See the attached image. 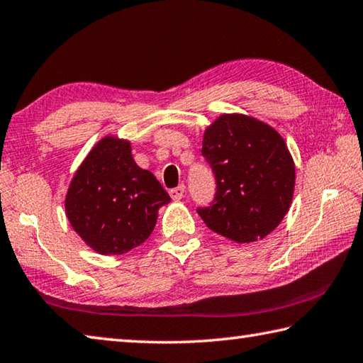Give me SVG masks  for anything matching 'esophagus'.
Here are the masks:
<instances>
[{"label": "esophagus", "mask_w": 363, "mask_h": 363, "mask_svg": "<svg viewBox=\"0 0 363 363\" xmlns=\"http://www.w3.org/2000/svg\"><path fill=\"white\" fill-rule=\"evenodd\" d=\"M184 190H186V187L184 186H179V187H176V189H171L169 190V195H171V199L173 200H181L182 196H184Z\"/></svg>", "instance_id": "obj_1"}]
</instances>
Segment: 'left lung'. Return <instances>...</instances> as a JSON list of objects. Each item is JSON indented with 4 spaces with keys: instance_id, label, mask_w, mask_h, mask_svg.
<instances>
[{
    "instance_id": "left-lung-1",
    "label": "left lung",
    "mask_w": 363,
    "mask_h": 363,
    "mask_svg": "<svg viewBox=\"0 0 363 363\" xmlns=\"http://www.w3.org/2000/svg\"><path fill=\"white\" fill-rule=\"evenodd\" d=\"M201 154L217 184L213 204L196 209L206 227L240 245L272 233L295 189V163L278 131L250 116L222 114L204 130Z\"/></svg>"
}]
</instances>
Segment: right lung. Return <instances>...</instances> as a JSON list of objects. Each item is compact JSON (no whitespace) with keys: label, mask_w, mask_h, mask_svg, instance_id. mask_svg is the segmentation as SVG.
Returning <instances> with one entry per match:
<instances>
[{"label":"right lung","mask_w":363,"mask_h":363,"mask_svg":"<svg viewBox=\"0 0 363 363\" xmlns=\"http://www.w3.org/2000/svg\"><path fill=\"white\" fill-rule=\"evenodd\" d=\"M168 201L157 177L133 160L131 143L109 135L72 176L65 209L85 245L98 254L121 255L149 238Z\"/></svg>","instance_id":"obj_1"}]
</instances>
